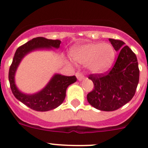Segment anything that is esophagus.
Instances as JSON below:
<instances>
[{"instance_id": "obj_1", "label": "esophagus", "mask_w": 148, "mask_h": 148, "mask_svg": "<svg viewBox=\"0 0 148 148\" xmlns=\"http://www.w3.org/2000/svg\"><path fill=\"white\" fill-rule=\"evenodd\" d=\"M76 77H77V79L78 81H82L84 78V75L81 73H76Z\"/></svg>"}]
</instances>
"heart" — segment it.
<instances>
[{"label":"heart","mask_w":148,"mask_h":148,"mask_svg":"<svg viewBox=\"0 0 148 148\" xmlns=\"http://www.w3.org/2000/svg\"><path fill=\"white\" fill-rule=\"evenodd\" d=\"M71 56L78 64L87 65L92 73H103L112 66L116 53L110 44L85 43L73 48Z\"/></svg>","instance_id":"b5f03b06"}]
</instances>
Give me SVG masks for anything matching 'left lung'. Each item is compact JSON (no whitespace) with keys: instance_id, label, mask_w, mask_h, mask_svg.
Segmentation results:
<instances>
[{"instance_id":"1","label":"left lung","mask_w":148,"mask_h":148,"mask_svg":"<svg viewBox=\"0 0 148 148\" xmlns=\"http://www.w3.org/2000/svg\"><path fill=\"white\" fill-rule=\"evenodd\" d=\"M109 40L115 50L119 52L118 58L109 73L89 76L94 89L87 96L90 105L103 111L116 110L129 102L135 95L139 80L134 53L121 40Z\"/></svg>"}]
</instances>
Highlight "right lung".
<instances>
[{
  "label": "right lung",
  "instance_id": "add662e5",
  "mask_svg": "<svg viewBox=\"0 0 148 148\" xmlns=\"http://www.w3.org/2000/svg\"><path fill=\"white\" fill-rule=\"evenodd\" d=\"M61 42L59 40L38 37L21 46L15 53L9 71V81L12 92L18 100L34 110L45 112L58 108L64 100L66 88L76 82V77L75 75L66 76L56 73L42 90L35 93L27 94L21 92L17 87L15 73L22 59L29 53L37 50L58 49Z\"/></svg>",
  "mask_w": 148,
  "mask_h": 148
}]
</instances>
